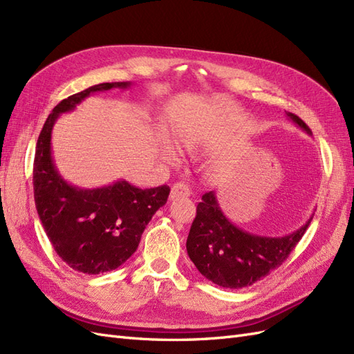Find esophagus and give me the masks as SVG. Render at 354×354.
I'll return each instance as SVG.
<instances>
[{
    "mask_svg": "<svg viewBox=\"0 0 354 354\" xmlns=\"http://www.w3.org/2000/svg\"><path fill=\"white\" fill-rule=\"evenodd\" d=\"M187 196H190V189L187 185L176 183L173 187H171V194H169L171 201H174L177 198H187Z\"/></svg>",
    "mask_w": 354,
    "mask_h": 354,
    "instance_id": "obj_1",
    "label": "esophagus"
}]
</instances>
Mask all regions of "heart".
<instances>
[{"mask_svg": "<svg viewBox=\"0 0 354 354\" xmlns=\"http://www.w3.org/2000/svg\"><path fill=\"white\" fill-rule=\"evenodd\" d=\"M178 145H180V147H183V149H190V143L186 142L185 138H178ZM159 153H160V156H162V159L168 160V162H174V160H177V158H178L176 146L173 145V142H171L167 136H160Z\"/></svg>", "mask_w": 354, "mask_h": 354, "instance_id": "b5f03b06", "label": "heart"}]
</instances>
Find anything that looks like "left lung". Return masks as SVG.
I'll return each mask as SVG.
<instances>
[{"label": "left lung", "mask_w": 354, "mask_h": 354, "mask_svg": "<svg viewBox=\"0 0 354 354\" xmlns=\"http://www.w3.org/2000/svg\"><path fill=\"white\" fill-rule=\"evenodd\" d=\"M288 120L312 136L303 120L286 112ZM315 214L301 227L285 236H261L246 232L224 216L216 192L202 195L192 223L186 248L199 273L223 288L239 289L263 279L279 267L303 238Z\"/></svg>", "instance_id": "1"}]
</instances>
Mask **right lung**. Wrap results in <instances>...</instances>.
Returning <instances> with one entry per match:
<instances>
[{
    "label": "right lung",
    "mask_w": 354,
    "mask_h": 354,
    "mask_svg": "<svg viewBox=\"0 0 354 354\" xmlns=\"http://www.w3.org/2000/svg\"><path fill=\"white\" fill-rule=\"evenodd\" d=\"M130 85V81L103 82L62 100L38 137L34 198L39 220L60 259L85 274L115 270L130 259L147 223L165 205L169 187L138 189L125 180L95 189L68 183L53 159V127L62 113L72 112L88 95Z\"/></svg>",
    "instance_id": "obj_1"
}]
</instances>
